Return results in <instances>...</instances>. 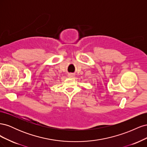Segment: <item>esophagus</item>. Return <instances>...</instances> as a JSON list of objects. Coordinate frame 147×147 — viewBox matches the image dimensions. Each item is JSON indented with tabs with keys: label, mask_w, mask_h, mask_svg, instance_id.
Returning a JSON list of instances; mask_svg holds the SVG:
<instances>
[{
	"label": "esophagus",
	"mask_w": 147,
	"mask_h": 147,
	"mask_svg": "<svg viewBox=\"0 0 147 147\" xmlns=\"http://www.w3.org/2000/svg\"><path fill=\"white\" fill-rule=\"evenodd\" d=\"M74 75L73 74H72L69 75V77H70V78H72V77H74Z\"/></svg>",
	"instance_id": "esophagus-1"
}]
</instances>
